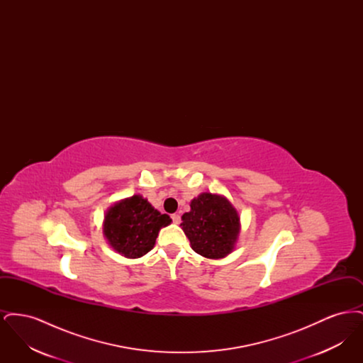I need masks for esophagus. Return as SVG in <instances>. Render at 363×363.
<instances>
[{"label": "esophagus", "instance_id": "esophagus-1", "mask_svg": "<svg viewBox=\"0 0 363 363\" xmlns=\"http://www.w3.org/2000/svg\"><path fill=\"white\" fill-rule=\"evenodd\" d=\"M172 219H173L174 225H179L181 223V216L178 213H173L172 215Z\"/></svg>", "mask_w": 363, "mask_h": 363}]
</instances>
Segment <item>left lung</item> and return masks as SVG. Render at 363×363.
Masks as SVG:
<instances>
[{"mask_svg": "<svg viewBox=\"0 0 363 363\" xmlns=\"http://www.w3.org/2000/svg\"><path fill=\"white\" fill-rule=\"evenodd\" d=\"M181 228L191 249L203 257L225 259L234 249L241 231V218L228 199L204 191L190 201L182 215Z\"/></svg>", "mask_w": 363, "mask_h": 363, "instance_id": "8db88e82", "label": "left lung"}]
</instances>
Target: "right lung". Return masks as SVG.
I'll return each mask as SVG.
<instances>
[{"instance_id": "add662e5", "label": "right lung", "mask_w": 363, "mask_h": 363, "mask_svg": "<svg viewBox=\"0 0 363 363\" xmlns=\"http://www.w3.org/2000/svg\"><path fill=\"white\" fill-rule=\"evenodd\" d=\"M172 223L141 194L117 201L104 213V235L114 252L126 259H138L155 246L162 227Z\"/></svg>"}]
</instances>
